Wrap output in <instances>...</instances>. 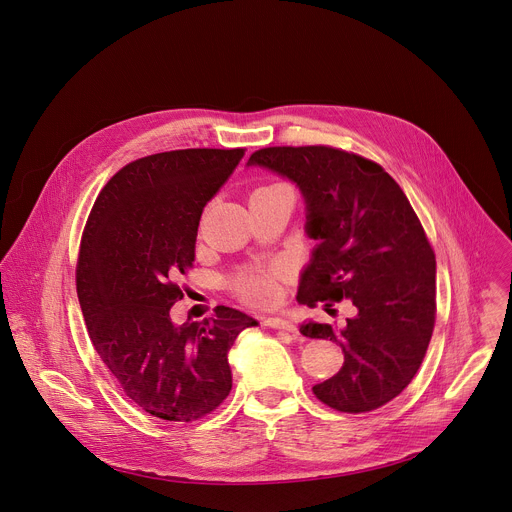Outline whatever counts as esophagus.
<instances>
[{
	"label": "esophagus",
	"instance_id": "34e87169",
	"mask_svg": "<svg viewBox=\"0 0 512 512\" xmlns=\"http://www.w3.org/2000/svg\"><path fill=\"white\" fill-rule=\"evenodd\" d=\"M263 324L269 326V328H273V330L289 332L291 336L298 338V328H296L294 324H291V322H287V320H281V318H267V320H263Z\"/></svg>",
	"mask_w": 512,
	"mask_h": 512
}]
</instances>
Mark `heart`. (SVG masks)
<instances>
[{"instance_id": "heart-1", "label": "heart", "mask_w": 512, "mask_h": 512, "mask_svg": "<svg viewBox=\"0 0 512 512\" xmlns=\"http://www.w3.org/2000/svg\"><path fill=\"white\" fill-rule=\"evenodd\" d=\"M285 279L281 265L253 269L239 275L233 283L235 294L249 306H271L279 296V283Z\"/></svg>"}]
</instances>
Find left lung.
Here are the masks:
<instances>
[{"label":"left lung","instance_id":"left-lung-1","mask_svg":"<svg viewBox=\"0 0 512 512\" xmlns=\"http://www.w3.org/2000/svg\"><path fill=\"white\" fill-rule=\"evenodd\" d=\"M249 164L304 192L306 231L320 245L298 302L354 306L342 328L302 326L344 352L342 369L314 385V395L342 413L383 407L417 375L435 324V253L413 206L383 166L330 145H275L253 152Z\"/></svg>","mask_w":512,"mask_h":512}]
</instances>
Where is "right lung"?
<instances>
[{
	"mask_svg": "<svg viewBox=\"0 0 512 512\" xmlns=\"http://www.w3.org/2000/svg\"><path fill=\"white\" fill-rule=\"evenodd\" d=\"M245 156L174 150L123 166L99 192L81 239L77 294L91 342L145 413L192 423L233 387L227 352L257 322L227 306L176 326V279L192 269L200 214Z\"/></svg>",
	"mask_w": 512,
	"mask_h": 512,
	"instance_id": "right-lung-1",
	"label": "right lung"
}]
</instances>
